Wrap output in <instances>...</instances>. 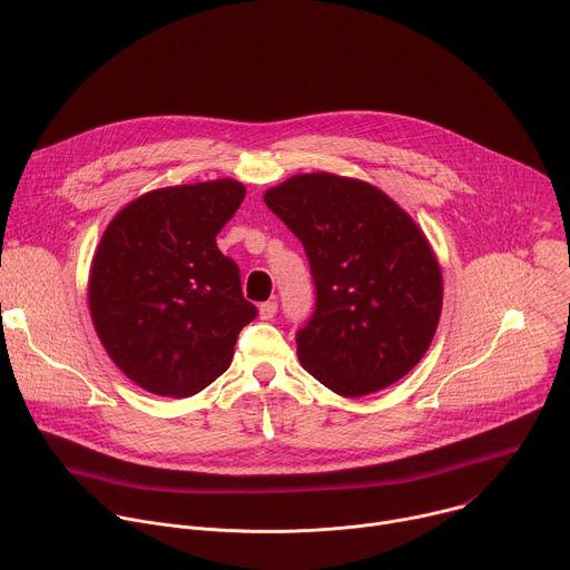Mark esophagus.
Listing matches in <instances>:
<instances>
[{
	"instance_id": "esophagus-1",
	"label": "esophagus",
	"mask_w": 570,
	"mask_h": 570,
	"mask_svg": "<svg viewBox=\"0 0 570 570\" xmlns=\"http://www.w3.org/2000/svg\"><path fill=\"white\" fill-rule=\"evenodd\" d=\"M275 313H277V302H264L259 306V317L262 320H271V317H275Z\"/></svg>"
}]
</instances>
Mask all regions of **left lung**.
<instances>
[{
	"label": "left lung",
	"instance_id": "8db88e82",
	"mask_svg": "<svg viewBox=\"0 0 570 570\" xmlns=\"http://www.w3.org/2000/svg\"><path fill=\"white\" fill-rule=\"evenodd\" d=\"M264 200L302 240L315 311L297 332L304 370L341 396L409 374L442 313V271L417 223L381 189L334 174H302Z\"/></svg>",
	"mask_w": 570,
	"mask_h": 570
}]
</instances>
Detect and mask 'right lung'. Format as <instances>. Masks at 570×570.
<instances>
[{
  "instance_id": "add662e5",
  "label": "right lung",
  "mask_w": 570,
  "mask_h": 570,
  "mask_svg": "<svg viewBox=\"0 0 570 570\" xmlns=\"http://www.w3.org/2000/svg\"><path fill=\"white\" fill-rule=\"evenodd\" d=\"M246 198L232 178L155 189L106 227L90 271L101 345L139 387L191 396L218 379L257 317L216 234Z\"/></svg>"
}]
</instances>
